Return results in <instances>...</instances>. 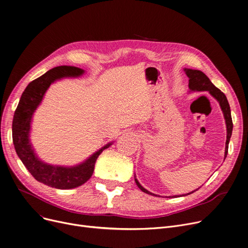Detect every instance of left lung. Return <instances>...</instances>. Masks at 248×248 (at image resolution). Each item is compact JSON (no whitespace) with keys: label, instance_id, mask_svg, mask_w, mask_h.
Returning a JSON list of instances; mask_svg holds the SVG:
<instances>
[{"label":"left lung","instance_id":"left-lung-1","mask_svg":"<svg viewBox=\"0 0 248 248\" xmlns=\"http://www.w3.org/2000/svg\"><path fill=\"white\" fill-rule=\"evenodd\" d=\"M185 72H186L187 76L189 77V88H190V90H192V91H209V93L215 99H217V101L220 104L221 109H222V111H223V115H224L225 123H226V128H227V137H226V144H225V155H224V160H225V158L227 157L228 145H229V140H230V138H231V135H232V128H233V124H232V119H231V111H230V107H229L228 100H227L225 94L222 93V91L218 89L210 81L209 78H208L202 71L194 70V69H186L185 68ZM135 181H136V184L138 185V187L142 192H145V193L150 194V195H154V196H157V195L151 193L150 191L146 190L144 187H142L139 183V181L137 180V178H135ZM197 190H195V191H197ZM195 191H192V192H190L188 194H185V195H182V196H186V195L192 194ZM180 196H181V195H180ZM180 196H172L171 198L180 197Z\"/></svg>","mask_w":248,"mask_h":248}]
</instances>
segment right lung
<instances>
[{"label": "right lung", "mask_w": 248, "mask_h": 248, "mask_svg": "<svg viewBox=\"0 0 248 248\" xmlns=\"http://www.w3.org/2000/svg\"><path fill=\"white\" fill-rule=\"evenodd\" d=\"M84 70L74 66H58L28 84L22 93L14 113L12 125L13 142L18 157L31 175L40 183L56 189H72L81 186L93 176L98 155L112 142L102 147L83 163L74 167L52 166L37 157L29 139L32 115L41 103L46 90L51 83L63 77H78Z\"/></svg>", "instance_id": "1"}]
</instances>
